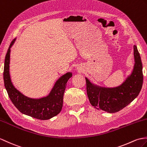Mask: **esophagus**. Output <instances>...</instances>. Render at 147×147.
<instances>
[{"label": "esophagus", "mask_w": 147, "mask_h": 147, "mask_svg": "<svg viewBox=\"0 0 147 147\" xmlns=\"http://www.w3.org/2000/svg\"><path fill=\"white\" fill-rule=\"evenodd\" d=\"M78 70H80H80H81V68H80V67H79V68H78Z\"/></svg>", "instance_id": "obj_1"}]
</instances>
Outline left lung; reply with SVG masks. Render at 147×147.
<instances>
[{
  "label": "left lung",
  "instance_id": "8db88e82",
  "mask_svg": "<svg viewBox=\"0 0 147 147\" xmlns=\"http://www.w3.org/2000/svg\"><path fill=\"white\" fill-rule=\"evenodd\" d=\"M134 50V70L120 86L111 88L100 87L91 83L86 78L88 96L91 105L95 108L111 113H116L127 107L138 96L143 84L142 63L135 45Z\"/></svg>",
  "mask_w": 147,
  "mask_h": 147
}]
</instances>
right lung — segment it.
<instances>
[{
  "label": "right lung",
  "instance_id": "obj_1",
  "mask_svg": "<svg viewBox=\"0 0 147 147\" xmlns=\"http://www.w3.org/2000/svg\"><path fill=\"white\" fill-rule=\"evenodd\" d=\"M16 39H13L9 47L5 57L4 67V86L12 103L22 113L39 120H46L55 117L61 111L63 96L68 80L72 73H67L56 82L49 94L40 99L30 98L24 96L13 86L9 74L10 53Z\"/></svg>",
  "mask_w": 147,
  "mask_h": 147
}]
</instances>
